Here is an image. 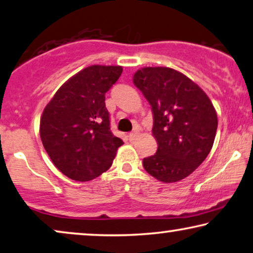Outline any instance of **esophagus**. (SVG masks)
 I'll use <instances>...</instances> for the list:
<instances>
[{"label": "esophagus", "instance_id": "esophagus-1", "mask_svg": "<svg viewBox=\"0 0 253 253\" xmlns=\"http://www.w3.org/2000/svg\"><path fill=\"white\" fill-rule=\"evenodd\" d=\"M137 135H138V131L134 130V131H131V133L128 134V138H129V141H134L135 138L137 137Z\"/></svg>", "mask_w": 253, "mask_h": 253}]
</instances>
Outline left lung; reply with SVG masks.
<instances>
[{
    "label": "left lung",
    "mask_w": 253,
    "mask_h": 253,
    "mask_svg": "<svg viewBox=\"0 0 253 253\" xmlns=\"http://www.w3.org/2000/svg\"><path fill=\"white\" fill-rule=\"evenodd\" d=\"M133 81L151 105L158 144L143 159L144 169L165 183L184 179L212 149L218 128L213 104L194 81L169 67H143Z\"/></svg>",
    "instance_id": "left-lung-1"
}]
</instances>
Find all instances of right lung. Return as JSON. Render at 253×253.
I'll list each match as a JSON object with an SVG mask.
<instances>
[{"instance_id":"obj_1","label":"right lung","mask_w":253,"mask_h":253,"mask_svg":"<svg viewBox=\"0 0 253 253\" xmlns=\"http://www.w3.org/2000/svg\"><path fill=\"white\" fill-rule=\"evenodd\" d=\"M122 66L92 65L66 81L42 113L40 136L54 165L70 179L84 182L108 170L124 142L110 129L105 106Z\"/></svg>"}]
</instances>
